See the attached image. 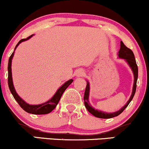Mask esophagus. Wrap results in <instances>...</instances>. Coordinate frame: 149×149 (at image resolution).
<instances>
[{
	"label": "esophagus",
	"instance_id": "esophagus-1",
	"mask_svg": "<svg viewBox=\"0 0 149 149\" xmlns=\"http://www.w3.org/2000/svg\"><path fill=\"white\" fill-rule=\"evenodd\" d=\"M84 71L83 70H81V69H80V70H78V71H77V73H76V76L77 77H82V76H84Z\"/></svg>",
	"mask_w": 149,
	"mask_h": 149
}]
</instances>
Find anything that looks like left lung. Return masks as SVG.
Returning <instances> with one entry per match:
<instances>
[{
	"mask_svg": "<svg viewBox=\"0 0 149 149\" xmlns=\"http://www.w3.org/2000/svg\"><path fill=\"white\" fill-rule=\"evenodd\" d=\"M118 58H121V59H124L126 61V63L128 64V65L129 66L130 68L132 70V72L133 73V76H134V82H133V90H132V93H131V97L129 100L127 101V104H126L123 107H122L120 110L117 111L116 112L113 113H107L102 111L97 110L93 108L91 106V104H90L89 100H88V97H89V92H90V85H89V82L88 80H86V86L85 88V92H84V106L88 110V111L91 113L93 116H94L96 118H103V119H108V118H111L116 117L122 113L125 109L127 108L128 105L129 104V103L131 102V101L132 100L133 96H134L135 91H136V84H137V77H138V68H137V66L136 64V61H135L134 54L133 52L131 51L130 49H129L124 45V43L122 41L120 42V48L119 52L118 54Z\"/></svg>",
	"mask_w": 149,
	"mask_h": 149,
	"instance_id": "obj_1",
	"label": "left lung"
}]
</instances>
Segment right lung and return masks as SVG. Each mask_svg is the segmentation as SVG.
<instances>
[{"instance_id":"right-lung-1","label":"right lung","mask_w":149,"mask_h":149,"mask_svg":"<svg viewBox=\"0 0 149 149\" xmlns=\"http://www.w3.org/2000/svg\"><path fill=\"white\" fill-rule=\"evenodd\" d=\"M33 35L30 36L27 38H24L20 40L19 42H18V44L16 45V47L14 49V52L12 53V54L9 57V62H8V86L10 90L11 93L14 96V99L16 100L17 102L18 103V104L20 105V107L23 109L24 111H25L26 112L29 113L31 114H36V115H42V114H47L49 113L50 112H52L54 109L56 108V105L58 104V103L59 102L60 99L61 98L62 95L64 93V91H65L66 88L70 85L72 83L73 81V79H70V80L67 81L65 82L61 87H60L57 90V91L56 92V93L54 94V96H53L50 100H49L48 101H47L46 102L42 103V104H29L28 103L26 102L24 100H22L19 95H18V93H16V90H15L14 84H13V80H12V61L14 57L15 50L17 47L22 42L29 40L31 37H32Z\"/></svg>"}]
</instances>
